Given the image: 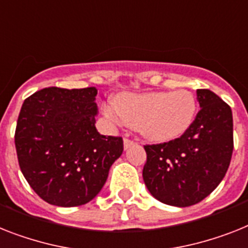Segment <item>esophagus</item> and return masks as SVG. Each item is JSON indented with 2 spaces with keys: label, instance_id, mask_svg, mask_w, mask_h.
<instances>
[{
  "label": "esophagus",
  "instance_id": "34e87169",
  "mask_svg": "<svg viewBox=\"0 0 248 248\" xmlns=\"http://www.w3.org/2000/svg\"><path fill=\"white\" fill-rule=\"evenodd\" d=\"M134 144H137L136 140H133V139H129V138H124V148L128 149L129 147L134 146Z\"/></svg>",
  "mask_w": 248,
  "mask_h": 248
}]
</instances>
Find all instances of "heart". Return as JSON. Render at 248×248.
<instances>
[{"instance_id": "b5f03b06", "label": "heart", "mask_w": 248, "mask_h": 248, "mask_svg": "<svg viewBox=\"0 0 248 248\" xmlns=\"http://www.w3.org/2000/svg\"><path fill=\"white\" fill-rule=\"evenodd\" d=\"M105 115L114 122H124L138 129L153 142H170L185 134L196 114V100L187 90L172 92L126 93L114 106H106Z\"/></svg>"}]
</instances>
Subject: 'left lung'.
I'll list each match as a JSON object with an SVG mask.
<instances>
[{"label":"left lung","mask_w":248,"mask_h":248,"mask_svg":"<svg viewBox=\"0 0 248 248\" xmlns=\"http://www.w3.org/2000/svg\"><path fill=\"white\" fill-rule=\"evenodd\" d=\"M196 93L200 110L189 130L170 142L144 146L147 189L159 202L181 208L198 204L219 185L233 152L231 106L210 90Z\"/></svg>","instance_id":"obj_1"}]
</instances>
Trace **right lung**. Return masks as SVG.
<instances>
[{
	"instance_id": "right-lung-1",
	"label": "right lung",
	"mask_w": 248,
	"mask_h": 248,
	"mask_svg": "<svg viewBox=\"0 0 248 248\" xmlns=\"http://www.w3.org/2000/svg\"><path fill=\"white\" fill-rule=\"evenodd\" d=\"M96 95L95 87H48L22 104L15 130L18 166L49 204L68 208L91 202L122 156V137L96 129Z\"/></svg>"
}]
</instances>
